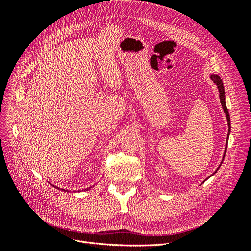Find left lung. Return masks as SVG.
I'll return each mask as SVG.
<instances>
[{
  "instance_id": "obj_1",
  "label": "left lung",
  "mask_w": 251,
  "mask_h": 251,
  "mask_svg": "<svg viewBox=\"0 0 251 251\" xmlns=\"http://www.w3.org/2000/svg\"><path fill=\"white\" fill-rule=\"evenodd\" d=\"M210 79L214 81L217 87H218V90H219V96H220V101H221V104H222V108L224 110V113L226 115V119H227V124H228V135H227V140H228V137H229V134H230V116H229V113H228V110H227V107H226V102H225V91H224V87H223V82H222V79L220 78V76H218L217 74H211L210 75ZM227 143H228V141H226V146H225V151H224V155H223V159H222V162L224 160V157H225V153H226V150H227ZM221 162V164H222ZM221 164L219 165V168L217 169V171L220 169V166H221ZM217 171L215 173H217ZM214 173V174H215ZM212 174V175H214ZM210 177V176H209ZM208 177V178H209ZM207 180V179H206ZM205 181V180H204ZM203 181V182H204Z\"/></svg>"
}]
</instances>
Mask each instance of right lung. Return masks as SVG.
Wrapping results in <instances>:
<instances>
[{
	"mask_svg": "<svg viewBox=\"0 0 251 251\" xmlns=\"http://www.w3.org/2000/svg\"><path fill=\"white\" fill-rule=\"evenodd\" d=\"M53 186H54V185H53ZM54 187H56V186H54ZM91 187H92V186H91ZM91 187H88V188H86V189H85V191H88V189H90ZM56 188L60 189V191H64V192H65V191H66V192H70V191H68V189H63V188H59V187H56ZM78 192H79V191H78Z\"/></svg>",
	"mask_w": 251,
	"mask_h": 251,
	"instance_id": "add662e5",
	"label": "right lung"
}]
</instances>
